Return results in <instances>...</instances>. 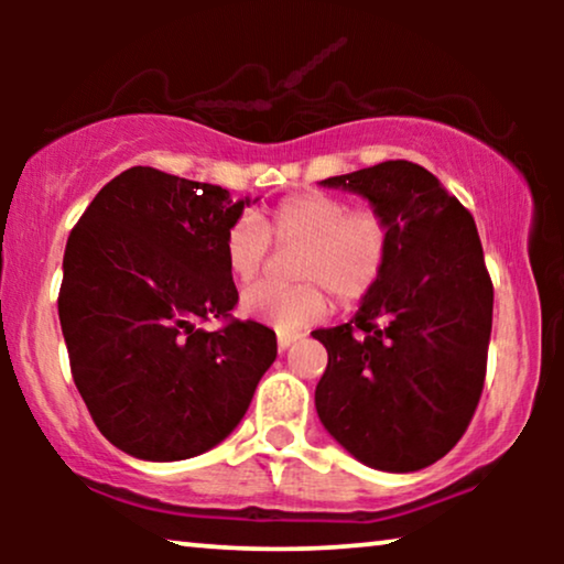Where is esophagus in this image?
I'll return each instance as SVG.
<instances>
[{
  "instance_id": "34e87169",
  "label": "esophagus",
  "mask_w": 564,
  "mask_h": 564,
  "mask_svg": "<svg viewBox=\"0 0 564 564\" xmlns=\"http://www.w3.org/2000/svg\"><path fill=\"white\" fill-rule=\"evenodd\" d=\"M297 334H280V336H276V349H280V351H284V349H290V346L292 344H295L297 341Z\"/></svg>"
}]
</instances>
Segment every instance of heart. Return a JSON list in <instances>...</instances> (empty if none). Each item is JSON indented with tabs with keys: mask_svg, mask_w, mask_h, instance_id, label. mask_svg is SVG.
Segmentation results:
<instances>
[{
	"mask_svg": "<svg viewBox=\"0 0 564 564\" xmlns=\"http://www.w3.org/2000/svg\"><path fill=\"white\" fill-rule=\"evenodd\" d=\"M269 238L300 246L295 288L259 284L241 297V313L276 334H297L318 323L328 297L351 305L377 288L388 267L392 228L372 207L349 210V203L328 192H303L276 203L261 226L249 215L230 223L223 236V259L238 284H249L264 267Z\"/></svg>",
	"mask_w": 564,
	"mask_h": 564,
	"instance_id": "heart-1",
	"label": "heart"
}]
</instances>
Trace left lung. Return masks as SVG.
<instances>
[{
	"mask_svg": "<svg viewBox=\"0 0 564 564\" xmlns=\"http://www.w3.org/2000/svg\"><path fill=\"white\" fill-rule=\"evenodd\" d=\"M321 187L365 197L392 228L388 267L349 323L313 330L328 367L323 429L361 465L415 473L465 434L480 400L492 282L475 220L413 161H382Z\"/></svg>",
	"mask_w": 564,
	"mask_h": 564,
	"instance_id": "1",
	"label": "left lung"
}]
</instances>
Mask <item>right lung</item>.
I'll return each instance as SVG.
<instances>
[{"label":"right lung","mask_w":564,"mask_h":564,"mask_svg":"<svg viewBox=\"0 0 564 564\" xmlns=\"http://www.w3.org/2000/svg\"><path fill=\"white\" fill-rule=\"evenodd\" d=\"M257 199L133 166L107 182L64 253L58 318L76 390L120 452L180 462L218 446L249 411L276 336L220 330L238 303L223 236Z\"/></svg>","instance_id":"right-lung-1"}]
</instances>
